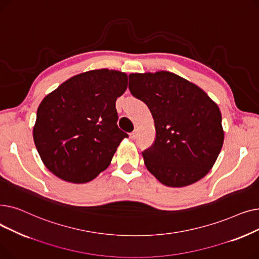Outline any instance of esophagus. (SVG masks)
<instances>
[{
    "mask_svg": "<svg viewBox=\"0 0 259 259\" xmlns=\"http://www.w3.org/2000/svg\"><path fill=\"white\" fill-rule=\"evenodd\" d=\"M137 137H138V129H134V131L130 133V139L135 140L137 139Z\"/></svg>",
    "mask_w": 259,
    "mask_h": 259,
    "instance_id": "1",
    "label": "esophagus"
}]
</instances>
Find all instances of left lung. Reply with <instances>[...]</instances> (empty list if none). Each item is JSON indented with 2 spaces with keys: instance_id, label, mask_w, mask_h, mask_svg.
<instances>
[{
  "instance_id": "left-lung-1",
  "label": "left lung",
  "mask_w": 259,
  "mask_h": 259,
  "mask_svg": "<svg viewBox=\"0 0 259 259\" xmlns=\"http://www.w3.org/2000/svg\"><path fill=\"white\" fill-rule=\"evenodd\" d=\"M129 90L154 120V143L142 153L148 171L173 188L206 176L225 140L217 104L197 85L169 71L131 73Z\"/></svg>"
}]
</instances>
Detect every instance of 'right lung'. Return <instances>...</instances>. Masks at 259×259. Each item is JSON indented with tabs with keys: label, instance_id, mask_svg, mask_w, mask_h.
Wrapping results in <instances>:
<instances>
[{
	"label": "right lung",
	"instance_id": "obj_1",
	"mask_svg": "<svg viewBox=\"0 0 259 259\" xmlns=\"http://www.w3.org/2000/svg\"><path fill=\"white\" fill-rule=\"evenodd\" d=\"M128 75L95 69L65 80L40 102L33 141L46 168L73 184L94 180L110 165L128 134L117 127L115 102Z\"/></svg>",
	"mask_w": 259,
	"mask_h": 259
}]
</instances>
